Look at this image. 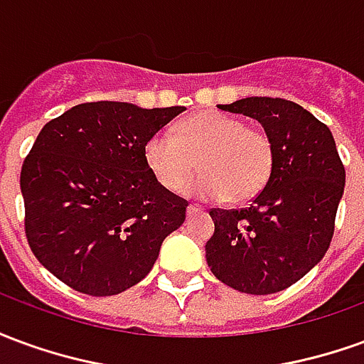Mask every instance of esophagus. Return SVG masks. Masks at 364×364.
Instances as JSON below:
<instances>
[{
	"mask_svg": "<svg viewBox=\"0 0 364 364\" xmlns=\"http://www.w3.org/2000/svg\"><path fill=\"white\" fill-rule=\"evenodd\" d=\"M197 213H203V208H200V206L198 205H189L187 206V214H197Z\"/></svg>",
	"mask_w": 364,
	"mask_h": 364,
	"instance_id": "esophagus-1",
	"label": "esophagus"
}]
</instances>
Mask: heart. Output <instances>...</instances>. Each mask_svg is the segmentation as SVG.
Listing matches in <instances>:
<instances>
[{"instance_id": "heart-1", "label": "heart", "mask_w": 364, "mask_h": 364, "mask_svg": "<svg viewBox=\"0 0 364 364\" xmlns=\"http://www.w3.org/2000/svg\"><path fill=\"white\" fill-rule=\"evenodd\" d=\"M144 159L167 191L181 189L198 159L203 173L187 187L189 195L245 203L267 187L274 146L265 130L247 127L232 114L206 111L181 122L175 134L156 132L144 146Z\"/></svg>"}]
</instances>
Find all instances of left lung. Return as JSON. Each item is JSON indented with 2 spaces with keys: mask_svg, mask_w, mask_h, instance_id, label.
<instances>
[{
  "mask_svg": "<svg viewBox=\"0 0 364 364\" xmlns=\"http://www.w3.org/2000/svg\"><path fill=\"white\" fill-rule=\"evenodd\" d=\"M218 109L252 117L274 146L267 187L245 208H210L206 263L245 294H273L300 281L328 252L345 187V167L329 128L279 97H247Z\"/></svg>",
  "mask_w": 364,
  "mask_h": 364,
  "instance_id": "1",
  "label": "left lung"
}]
</instances>
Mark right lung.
Returning a JSON list of instances; mask_svg holds the SVG:
<instances>
[{
    "label": "right lung",
    "mask_w": 364,
    "mask_h": 364,
    "mask_svg": "<svg viewBox=\"0 0 364 364\" xmlns=\"http://www.w3.org/2000/svg\"><path fill=\"white\" fill-rule=\"evenodd\" d=\"M183 111L82 103L36 136L21 169L25 234L64 284L111 296L150 273L189 203L156 181L144 146Z\"/></svg>",
    "instance_id": "1"
}]
</instances>
